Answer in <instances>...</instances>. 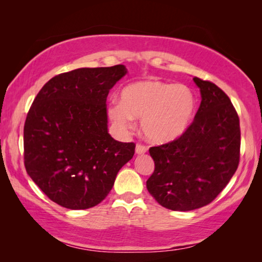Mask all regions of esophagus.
I'll return each instance as SVG.
<instances>
[{
	"label": "esophagus",
	"mask_w": 262,
	"mask_h": 262,
	"mask_svg": "<svg viewBox=\"0 0 262 262\" xmlns=\"http://www.w3.org/2000/svg\"><path fill=\"white\" fill-rule=\"evenodd\" d=\"M147 150H148V148L142 143H137L136 147H135V151H136V154H139V155L147 152Z\"/></svg>",
	"instance_id": "1"
}]
</instances>
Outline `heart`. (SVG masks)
Segmentation results:
<instances>
[{"mask_svg": "<svg viewBox=\"0 0 262 262\" xmlns=\"http://www.w3.org/2000/svg\"><path fill=\"white\" fill-rule=\"evenodd\" d=\"M196 100L185 84L141 81L121 91V100L112 101L108 115L121 130H128L133 119H141V129L155 143L178 139L193 120Z\"/></svg>", "mask_w": 262, "mask_h": 262, "instance_id": "b5f03b06", "label": "heart"}]
</instances>
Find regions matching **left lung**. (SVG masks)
<instances>
[{"instance_id":"left-lung-1","label":"left lung","mask_w":262,"mask_h":262,"mask_svg":"<svg viewBox=\"0 0 262 262\" xmlns=\"http://www.w3.org/2000/svg\"><path fill=\"white\" fill-rule=\"evenodd\" d=\"M193 79L202 98L193 122L178 139L149 149L155 170L147 188L159 205L176 211L214 201L241 157V127L231 100L212 82Z\"/></svg>"}]
</instances>
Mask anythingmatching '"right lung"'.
<instances>
[{
  "label": "right lung",
  "instance_id": "obj_1",
  "mask_svg": "<svg viewBox=\"0 0 262 262\" xmlns=\"http://www.w3.org/2000/svg\"><path fill=\"white\" fill-rule=\"evenodd\" d=\"M125 66L79 68L51 78L35 97L24 125V165L48 199L88 209L107 196L135 143L107 132L106 98Z\"/></svg>",
  "mask_w": 262,
  "mask_h": 262
}]
</instances>
